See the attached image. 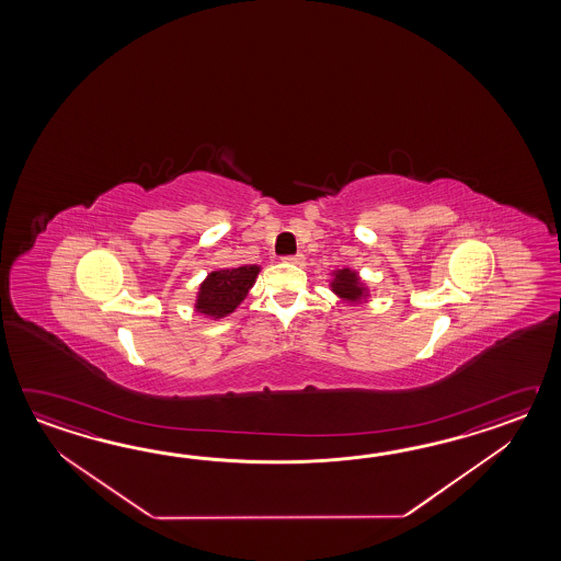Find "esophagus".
Wrapping results in <instances>:
<instances>
[{"label": "esophagus", "mask_w": 561, "mask_h": 561, "mask_svg": "<svg viewBox=\"0 0 561 561\" xmlns=\"http://www.w3.org/2000/svg\"><path fill=\"white\" fill-rule=\"evenodd\" d=\"M283 261H285V263H290V264H302V263H305V254H300V252H298V254H290V256H283Z\"/></svg>", "instance_id": "1"}]
</instances>
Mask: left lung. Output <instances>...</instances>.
<instances>
[{
    "label": "left lung",
    "mask_w": 561,
    "mask_h": 561,
    "mask_svg": "<svg viewBox=\"0 0 561 561\" xmlns=\"http://www.w3.org/2000/svg\"><path fill=\"white\" fill-rule=\"evenodd\" d=\"M331 286H333V293L348 302H360V298L367 297V288L358 280L357 273L351 268L336 271Z\"/></svg>",
    "instance_id": "obj_1"
}]
</instances>
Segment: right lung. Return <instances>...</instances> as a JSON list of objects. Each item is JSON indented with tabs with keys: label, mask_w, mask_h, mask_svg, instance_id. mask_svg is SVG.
<instances>
[{
	"label": "right lung",
	"mask_w": 561,
	"mask_h": 561,
	"mask_svg": "<svg viewBox=\"0 0 561 561\" xmlns=\"http://www.w3.org/2000/svg\"><path fill=\"white\" fill-rule=\"evenodd\" d=\"M259 271L261 268L256 264H247L239 268H225V271L210 273L198 290L196 310L213 319L227 317L247 298Z\"/></svg>",
	"instance_id": "1"
}]
</instances>
